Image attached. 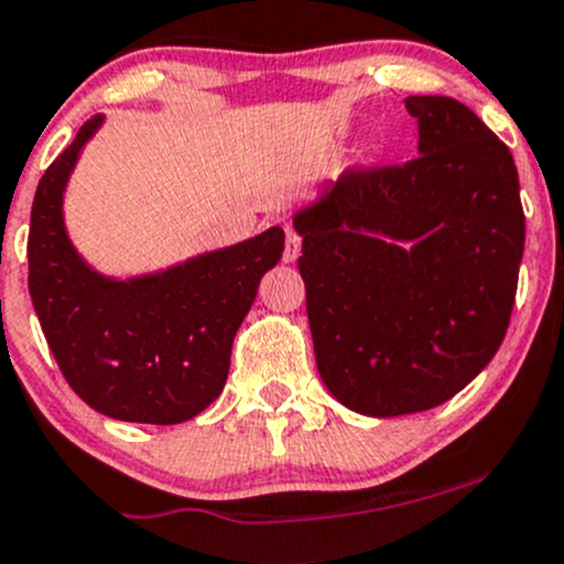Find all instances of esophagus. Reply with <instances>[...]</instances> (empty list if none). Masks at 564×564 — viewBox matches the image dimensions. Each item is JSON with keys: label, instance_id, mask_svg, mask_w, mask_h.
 Instances as JSON below:
<instances>
[{"label": "esophagus", "instance_id": "esophagus-1", "mask_svg": "<svg viewBox=\"0 0 564 564\" xmlns=\"http://www.w3.org/2000/svg\"><path fill=\"white\" fill-rule=\"evenodd\" d=\"M301 256V236L288 228V241H284V263H295Z\"/></svg>", "mask_w": 564, "mask_h": 564}]
</instances>
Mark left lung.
Returning a JSON list of instances; mask_svg holds the SVG:
<instances>
[{
    "label": "left lung",
    "instance_id": "1",
    "mask_svg": "<svg viewBox=\"0 0 564 564\" xmlns=\"http://www.w3.org/2000/svg\"><path fill=\"white\" fill-rule=\"evenodd\" d=\"M405 166L349 172L293 212L319 379L366 416L435 409L506 336L524 252L511 153L449 96H409Z\"/></svg>",
    "mask_w": 564,
    "mask_h": 564
}]
</instances>
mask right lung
<instances>
[{
  "label": "right lung",
  "mask_w": 564,
  "mask_h": 564,
  "mask_svg": "<svg viewBox=\"0 0 564 564\" xmlns=\"http://www.w3.org/2000/svg\"><path fill=\"white\" fill-rule=\"evenodd\" d=\"M105 123L86 120L42 174L29 228V293L72 390L99 414L142 425L193 420L223 392L234 336L258 284L280 263L284 231L110 276L77 252L64 198L83 150Z\"/></svg>",
  "instance_id": "1"
}]
</instances>
